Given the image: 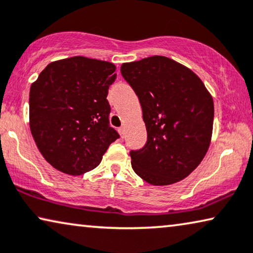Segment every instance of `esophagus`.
<instances>
[{"mask_svg":"<svg viewBox=\"0 0 253 253\" xmlns=\"http://www.w3.org/2000/svg\"><path fill=\"white\" fill-rule=\"evenodd\" d=\"M119 132H120V134H121V137L123 138V135H124V132H126V129H124L123 126H121V127H119Z\"/></svg>","mask_w":253,"mask_h":253,"instance_id":"obj_1","label":"esophagus"}]
</instances>
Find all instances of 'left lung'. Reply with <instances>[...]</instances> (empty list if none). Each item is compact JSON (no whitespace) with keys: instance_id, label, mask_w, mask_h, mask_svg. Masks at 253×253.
<instances>
[{"instance_id":"left-lung-1","label":"left lung","mask_w":253,"mask_h":253,"mask_svg":"<svg viewBox=\"0 0 253 253\" xmlns=\"http://www.w3.org/2000/svg\"><path fill=\"white\" fill-rule=\"evenodd\" d=\"M142 108L147 142L131 151L133 171L154 186L182 180L199 167L213 129V99L199 76L164 56L121 66Z\"/></svg>"}]
</instances>
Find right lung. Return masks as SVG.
Returning a JSON list of instances; mask_svg holds the SVG:
<instances>
[{"mask_svg": "<svg viewBox=\"0 0 253 253\" xmlns=\"http://www.w3.org/2000/svg\"><path fill=\"white\" fill-rule=\"evenodd\" d=\"M115 65L76 56L52 61L29 91V127L45 161L66 174L99 166L120 135L109 126L106 99Z\"/></svg>", "mask_w": 253, "mask_h": 253, "instance_id": "obj_1", "label": "right lung"}]
</instances>
